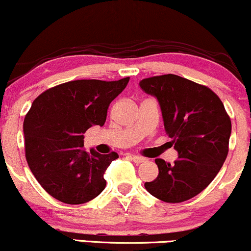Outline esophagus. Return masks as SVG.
<instances>
[{"instance_id": "1", "label": "esophagus", "mask_w": 251, "mask_h": 251, "mask_svg": "<svg viewBox=\"0 0 251 251\" xmlns=\"http://www.w3.org/2000/svg\"><path fill=\"white\" fill-rule=\"evenodd\" d=\"M129 157H131V159L133 160L134 163H137V164H140V163H144L145 162V158H143V157H139V155H129Z\"/></svg>"}]
</instances>
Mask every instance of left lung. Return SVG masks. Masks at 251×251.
I'll use <instances>...</instances> for the list:
<instances>
[{
    "label": "left lung",
    "instance_id": "left-lung-1",
    "mask_svg": "<svg viewBox=\"0 0 251 251\" xmlns=\"http://www.w3.org/2000/svg\"><path fill=\"white\" fill-rule=\"evenodd\" d=\"M154 96L164 126L178 152L175 164L155 159L159 174L145 189L165 203H181L201 194L220 172L229 152L231 120L214 91L175 74L143 79Z\"/></svg>",
    "mask_w": 251,
    "mask_h": 251
}]
</instances>
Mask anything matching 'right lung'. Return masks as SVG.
<instances>
[{"instance_id": "add662e5", "label": "right lung", "mask_w": 251, "mask_h": 251, "mask_svg": "<svg viewBox=\"0 0 251 251\" xmlns=\"http://www.w3.org/2000/svg\"><path fill=\"white\" fill-rule=\"evenodd\" d=\"M128 80H74L48 88L31 103L24 122L25 159L51 197L75 205L92 201L105 189L103 174L119 155L87 152L83 133L105 124L109 103Z\"/></svg>"}]
</instances>
